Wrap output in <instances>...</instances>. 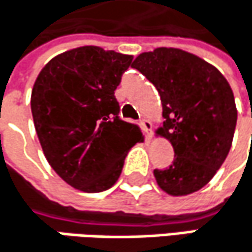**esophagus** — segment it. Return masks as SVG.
Wrapping results in <instances>:
<instances>
[{"label": "esophagus", "mask_w": 252, "mask_h": 252, "mask_svg": "<svg viewBox=\"0 0 252 252\" xmlns=\"http://www.w3.org/2000/svg\"><path fill=\"white\" fill-rule=\"evenodd\" d=\"M141 127L145 130V133H146V136H148V139L152 136V122L151 120H146V119H143L141 120Z\"/></svg>", "instance_id": "34e87169"}]
</instances>
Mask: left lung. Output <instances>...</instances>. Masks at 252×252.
<instances>
[{
	"mask_svg": "<svg viewBox=\"0 0 252 252\" xmlns=\"http://www.w3.org/2000/svg\"><path fill=\"white\" fill-rule=\"evenodd\" d=\"M136 68L158 90L164 126L157 135L171 142L174 161L154 170L170 196L191 194L213 178L231 149L236 106L226 78L202 58L175 47L143 52Z\"/></svg>",
	"mask_w": 252,
	"mask_h": 252,
	"instance_id": "1",
	"label": "left lung"
}]
</instances>
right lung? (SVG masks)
<instances>
[{
  "label": "right lung",
  "mask_w": 252,
  "mask_h": 252,
  "mask_svg": "<svg viewBox=\"0 0 252 252\" xmlns=\"http://www.w3.org/2000/svg\"><path fill=\"white\" fill-rule=\"evenodd\" d=\"M133 56L81 46L52 58L32 90V114L47 162L65 183L98 193L119 180L138 125L119 117L114 91Z\"/></svg>",
  "instance_id": "add662e5"
}]
</instances>
